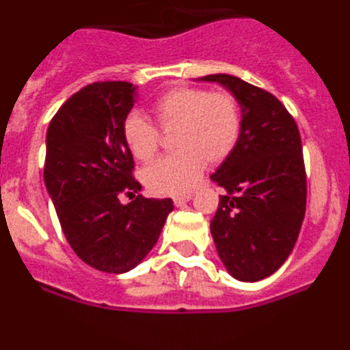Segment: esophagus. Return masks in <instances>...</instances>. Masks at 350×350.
Here are the masks:
<instances>
[{
  "label": "esophagus",
  "mask_w": 350,
  "mask_h": 350,
  "mask_svg": "<svg viewBox=\"0 0 350 350\" xmlns=\"http://www.w3.org/2000/svg\"><path fill=\"white\" fill-rule=\"evenodd\" d=\"M191 198H193V194H180V196H175L173 198V203H175V205L177 206H182L184 205V203H187L191 200Z\"/></svg>",
  "instance_id": "34e87169"
}]
</instances>
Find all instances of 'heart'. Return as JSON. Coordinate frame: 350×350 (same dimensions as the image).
I'll return each mask as SVG.
<instances>
[{"label":"heart","instance_id":"b5f03b06","mask_svg":"<svg viewBox=\"0 0 350 350\" xmlns=\"http://www.w3.org/2000/svg\"><path fill=\"white\" fill-rule=\"evenodd\" d=\"M163 131H175L178 152L161 157L144 170L147 189L154 194L187 193L202 177L205 163L221 165L233 152L242 129V110L230 92L202 88H177L152 105ZM122 140L138 161L152 159L161 147V133L140 113L122 120Z\"/></svg>","mask_w":350,"mask_h":350}]
</instances>
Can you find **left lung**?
<instances>
[{
  "label": "left lung",
  "instance_id": "left-lung-1",
  "mask_svg": "<svg viewBox=\"0 0 350 350\" xmlns=\"http://www.w3.org/2000/svg\"><path fill=\"white\" fill-rule=\"evenodd\" d=\"M202 80L230 89L242 108L240 138L210 177L226 191L210 231L226 270L258 282L282 267L301 230L307 208L301 137L271 92L226 73Z\"/></svg>",
  "mask_w": 350,
  "mask_h": 350
}]
</instances>
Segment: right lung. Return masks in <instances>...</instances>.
I'll return each mask as SVG.
<instances>
[{
    "mask_svg": "<svg viewBox=\"0 0 350 350\" xmlns=\"http://www.w3.org/2000/svg\"><path fill=\"white\" fill-rule=\"evenodd\" d=\"M129 82H94L64 101L47 131L43 166L68 243L89 267L124 273L144 261L159 238L170 198L137 194L135 161L122 140V120L135 105ZM128 196V206L120 198Z\"/></svg>",
    "mask_w": 350,
    "mask_h": 350,
    "instance_id": "right-lung-1",
    "label": "right lung"
}]
</instances>
